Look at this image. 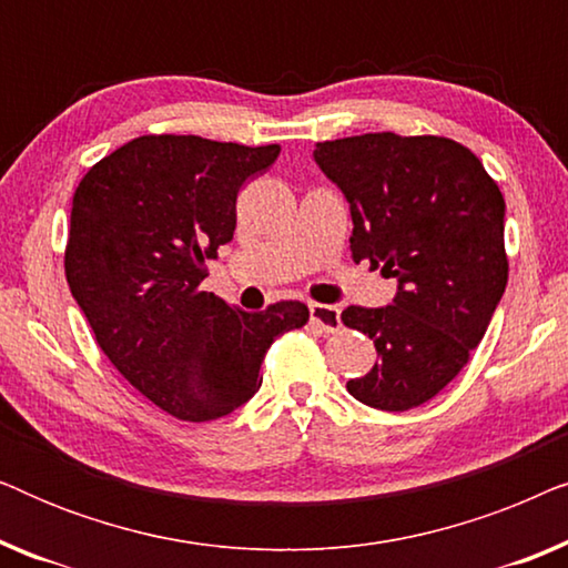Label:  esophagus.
Returning a JSON list of instances; mask_svg holds the SVG:
<instances>
[{
  "label": "esophagus",
  "instance_id": "esophagus-1",
  "mask_svg": "<svg viewBox=\"0 0 568 568\" xmlns=\"http://www.w3.org/2000/svg\"><path fill=\"white\" fill-rule=\"evenodd\" d=\"M310 321L321 325L325 333H336L341 328V310L333 305H317V302H313V305H310Z\"/></svg>",
  "mask_w": 568,
  "mask_h": 568
}]
</instances>
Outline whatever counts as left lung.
I'll return each instance as SVG.
<instances>
[{"mask_svg": "<svg viewBox=\"0 0 568 568\" xmlns=\"http://www.w3.org/2000/svg\"><path fill=\"white\" fill-rule=\"evenodd\" d=\"M313 158L348 201L352 258L398 282L390 305L341 313L377 348L346 390L379 410L422 406L468 364L507 286L499 185L445 136H346Z\"/></svg>", "mask_w": 568, "mask_h": 568, "instance_id": "obj_1", "label": "left lung"}]
</instances>
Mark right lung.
Instances as JSON below:
<instances>
[{"label": "right lung", "mask_w": 568, "mask_h": 568, "mask_svg": "<svg viewBox=\"0 0 568 568\" xmlns=\"http://www.w3.org/2000/svg\"><path fill=\"white\" fill-rule=\"evenodd\" d=\"M278 152L150 134L92 165L74 191L72 297L113 367L181 422H212L251 400L268 346L310 317L294 300L243 313L201 290L206 261L235 232L237 191Z\"/></svg>", "instance_id": "add662e5"}]
</instances>
